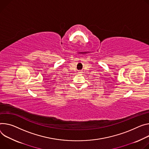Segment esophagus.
<instances>
[{"mask_svg":"<svg viewBox=\"0 0 149 149\" xmlns=\"http://www.w3.org/2000/svg\"><path fill=\"white\" fill-rule=\"evenodd\" d=\"M79 74H82V72L81 71H79V72H78Z\"/></svg>","mask_w":149,"mask_h":149,"instance_id":"34e87169","label":"esophagus"}]
</instances>
